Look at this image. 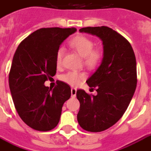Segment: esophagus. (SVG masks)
<instances>
[{
    "mask_svg": "<svg viewBox=\"0 0 151 151\" xmlns=\"http://www.w3.org/2000/svg\"><path fill=\"white\" fill-rule=\"evenodd\" d=\"M76 91L77 90L76 88H72L71 89V94H72V98H75L76 95Z\"/></svg>",
    "mask_w": 151,
    "mask_h": 151,
    "instance_id": "obj_1",
    "label": "esophagus"
}]
</instances>
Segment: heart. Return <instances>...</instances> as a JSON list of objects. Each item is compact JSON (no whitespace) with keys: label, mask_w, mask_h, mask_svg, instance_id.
<instances>
[{"label":"heart","mask_w":151,"mask_h":151,"mask_svg":"<svg viewBox=\"0 0 151 151\" xmlns=\"http://www.w3.org/2000/svg\"><path fill=\"white\" fill-rule=\"evenodd\" d=\"M70 46L83 57L84 65L89 68H94L99 66L102 59V52L99 49H94V42L86 36H77L70 42ZM64 49L60 48L56 56L57 65H60L62 61ZM85 78V74L82 72H70L64 75L62 79L71 86H76Z\"/></svg>","instance_id":"heart-1"}]
</instances>
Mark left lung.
Returning <instances> with one entry per match:
<instances>
[{
    "label": "left lung",
    "instance_id": "obj_1",
    "mask_svg": "<svg viewBox=\"0 0 151 151\" xmlns=\"http://www.w3.org/2000/svg\"><path fill=\"white\" fill-rule=\"evenodd\" d=\"M79 31L99 37L103 45L101 65L86 80L98 94L76 91L79 124L87 132H99L115 124L128 109L137 84L136 60L129 42L112 28L88 27Z\"/></svg>",
    "mask_w": 151,
    "mask_h": 151
}]
</instances>
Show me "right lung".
I'll use <instances>...</instances> for the list:
<instances>
[{
  "instance_id": "add662e5",
  "label": "right lung",
  "mask_w": 151,
  "mask_h": 151,
  "mask_svg": "<svg viewBox=\"0 0 151 151\" xmlns=\"http://www.w3.org/2000/svg\"><path fill=\"white\" fill-rule=\"evenodd\" d=\"M76 31L74 27L41 28L22 41L14 54L9 88L19 116L35 130L53 129L71 97V87L64 82L58 81L53 90L44 83L56 75L60 45Z\"/></svg>"
}]
</instances>
